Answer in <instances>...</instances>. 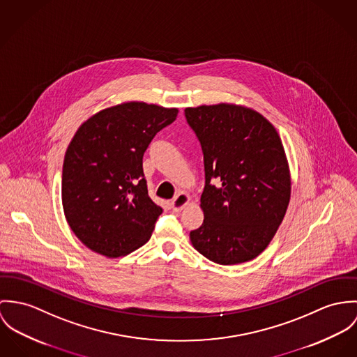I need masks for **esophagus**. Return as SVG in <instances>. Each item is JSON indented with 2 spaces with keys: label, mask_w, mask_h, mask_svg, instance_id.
Listing matches in <instances>:
<instances>
[{
  "label": "esophagus",
  "mask_w": 357,
  "mask_h": 357,
  "mask_svg": "<svg viewBox=\"0 0 357 357\" xmlns=\"http://www.w3.org/2000/svg\"><path fill=\"white\" fill-rule=\"evenodd\" d=\"M190 202V197H189V195H186V193H179V195H176V197L174 198L172 201H171V206H172V209H174V212H181L183 208H186L188 206V204Z\"/></svg>",
  "instance_id": "1"
}]
</instances>
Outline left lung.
I'll return each mask as SVG.
<instances>
[{
  "instance_id": "1",
  "label": "left lung",
  "mask_w": 357,
  "mask_h": 357,
  "mask_svg": "<svg viewBox=\"0 0 357 357\" xmlns=\"http://www.w3.org/2000/svg\"><path fill=\"white\" fill-rule=\"evenodd\" d=\"M204 153V222L190 231L198 252L231 266L257 257L290 201L289 162L275 127L257 111L220 102L186 108ZM216 178L218 185H211Z\"/></svg>"
}]
</instances>
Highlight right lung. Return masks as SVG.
I'll return each mask as SVG.
<instances>
[{
	"mask_svg": "<svg viewBox=\"0 0 357 357\" xmlns=\"http://www.w3.org/2000/svg\"><path fill=\"white\" fill-rule=\"evenodd\" d=\"M178 108L128 101L80 124L63 164L66 219L89 249L120 257L145 245L162 209L148 195L142 158Z\"/></svg>",
	"mask_w": 357,
	"mask_h": 357,
	"instance_id": "right-lung-1",
	"label": "right lung"
}]
</instances>
